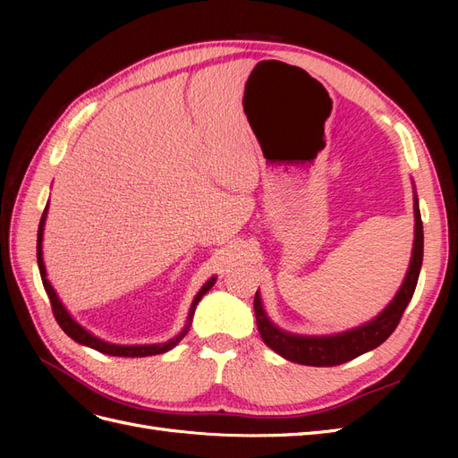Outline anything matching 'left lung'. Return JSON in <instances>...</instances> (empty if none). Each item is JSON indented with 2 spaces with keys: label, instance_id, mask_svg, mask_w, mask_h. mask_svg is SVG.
Segmentation results:
<instances>
[{
  "label": "left lung",
  "instance_id": "left-lung-1",
  "mask_svg": "<svg viewBox=\"0 0 458 458\" xmlns=\"http://www.w3.org/2000/svg\"><path fill=\"white\" fill-rule=\"evenodd\" d=\"M412 200H414L412 204L414 242H412V256L409 261V269L403 279V284L399 286L394 300L387 303L377 317L363 323L361 327L338 332V335H327V336L293 335V332H286L271 321L266 310H263L259 293H256L254 311H256L259 336L275 353H279L281 357L288 359V361L300 363V365L335 367V365L348 363L352 359L378 348L382 342L390 338V335L399 325L401 315H403V311L407 310L409 301L414 294V288H417L420 267H422L424 233H422V219H420L417 192H414Z\"/></svg>",
  "mask_w": 458,
  "mask_h": 458
}]
</instances>
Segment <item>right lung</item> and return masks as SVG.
<instances>
[{
  "mask_svg": "<svg viewBox=\"0 0 458 458\" xmlns=\"http://www.w3.org/2000/svg\"><path fill=\"white\" fill-rule=\"evenodd\" d=\"M47 208H49V202L46 204V210H44V214H41L39 227H38V250H36L38 252V267H39V275H41V283H44V288H46V293H47L49 301H51L53 315H55V318H57L59 327L66 332V335L71 336L74 342L81 344V345H88V348H93V350L101 352L105 355H116V357H148V355H160V353H165V352H170L172 348H175V345L182 342L183 336L189 332L192 315H195V310L199 306V301L202 300V296L208 293V290H210L216 284V276H210V279H208L202 284V288L199 290L195 300H192L191 308H189L185 328L179 332L177 336L170 338L168 342H160V344H133V345L105 342L101 338H97L95 335H91L88 328L81 327L76 321V318L71 313H68V310L63 306V301L59 300L57 293H55V288L51 286V283L47 279V271H46V263H44V246H41V242H44V227H46V219H47Z\"/></svg>",
  "mask_w": 458,
  "mask_h": 458,
  "instance_id": "add662e5",
  "label": "right lung"
}]
</instances>
